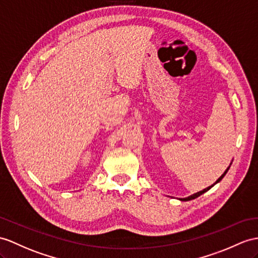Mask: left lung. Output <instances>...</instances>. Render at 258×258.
I'll return each instance as SVG.
<instances>
[{
    "instance_id": "obj_1",
    "label": "left lung",
    "mask_w": 258,
    "mask_h": 258,
    "mask_svg": "<svg viewBox=\"0 0 258 258\" xmlns=\"http://www.w3.org/2000/svg\"><path fill=\"white\" fill-rule=\"evenodd\" d=\"M231 165V164H230ZM229 168H230V166L227 168V169H225V172L221 175V176H220L218 179H217V181H216V183L215 184H213V185H211V186H209V187H207V188H205V189L204 190H200V191H198V192H196V194H194V195H191V196H189V197H186V198H180L179 200H181V202H188V200H192V199H195V198H197V197H199L200 196V195H203L204 192H206L207 190H209L210 189V188L211 187H213V186H215L217 183H219V181L220 180H221L224 176H225V174H227L228 173V171H229Z\"/></svg>"
}]
</instances>
